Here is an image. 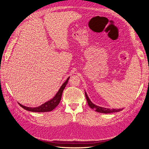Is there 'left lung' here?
Here are the masks:
<instances>
[{"mask_svg": "<svg viewBox=\"0 0 149 149\" xmlns=\"http://www.w3.org/2000/svg\"><path fill=\"white\" fill-rule=\"evenodd\" d=\"M84 93H85V96H86V97L87 102L89 106L91 107L92 109L94 110L96 112H100V113H104V114H109V113H113V112H119L123 109V108H122V109H110V108H106V107H103L97 106L96 104H94L90 100V99L89 98L86 91H84Z\"/></svg>", "mask_w": 149, "mask_h": 149, "instance_id": "left-lung-1", "label": "left lung"}]
</instances>
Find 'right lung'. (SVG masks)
Masks as SVG:
<instances>
[{
  "instance_id": "1",
  "label": "right lung",
  "mask_w": 149,
  "mask_h": 149,
  "mask_svg": "<svg viewBox=\"0 0 149 149\" xmlns=\"http://www.w3.org/2000/svg\"><path fill=\"white\" fill-rule=\"evenodd\" d=\"M69 78L70 77L68 78L65 81V82L61 86L60 88L59 89V90H58V91L56 93L55 96H54L52 99H51V100H49V101L42 104V105H40L38 107H26L22 105L19 102V105L22 107H23L24 109L29 111H31V112H45L52 111V110L55 109V108L59 104V103L60 102L63 91L64 89L66 87L68 81L69 80Z\"/></svg>"
}]
</instances>
